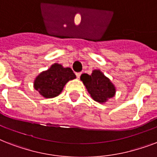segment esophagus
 Segmentation results:
<instances>
[{
	"label": "esophagus",
	"mask_w": 157,
	"mask_h": 157,
	"mask_svg": "<svg viewBox=\"0 0 157 157\" xmlns=\"http://www.w3.org/2000/svg\"><path fill=\"white\" fill-rule=\"evenodd\" d=\"M76 77H77V78H80V76H81V72H76Z\"/></svg>",
	"instance_id": "1"
}]
</instances>
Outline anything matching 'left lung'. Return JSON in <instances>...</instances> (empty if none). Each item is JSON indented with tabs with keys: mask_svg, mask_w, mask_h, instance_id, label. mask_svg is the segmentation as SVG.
Returning a JSON list of instances; mask_svg holds the SVG:
<instances>
[{
	"mask_svg": "<svg viewBox=\"0 0 157 157\" xmlns=\"http://www.w3.org/2000/svg\"><path fill=\"white\" fill-rule=\"evenodd\" d=\"M81 80L94 100L103 103L112 98L116 94V88L109 79L99 70H94L91 75L84 73Z\"/></svg>",
	"mask_w": 157,
	"mask_h": 157,
	"instance_id": "obj_1",
	"label": "left lung"
}]
</instances>
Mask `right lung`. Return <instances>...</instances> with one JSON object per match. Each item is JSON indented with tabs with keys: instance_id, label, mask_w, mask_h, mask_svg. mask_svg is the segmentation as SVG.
<instances>
[{
	"instance_id": "obj_1",
	"label": "right lung",
	"mask_w": 157,
	"mask_h": 157,
	"mask_svg": "<svg viewBox=\"0 0 157 157\" xmlns=\"http://www.w3.org/2000/svg\"><path fill=\"white\" fill-rule=\"evenodd\" d=\"M75 78L76 75L70 67L54 63L36 76L34 88L45 98H54L61 93L67 82Z\"/></svg>"
}]
</instances>
